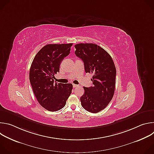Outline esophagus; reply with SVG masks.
Returning <instances> with one entry per match:
<instances>
[{"mask_svg": "<svg viewBox=\"0 0 154 154\" xmlns=\"http://www.w3.org/2000/svg\"><path fill=\"white\" fill-rule=\"evenodd\" d=\"M77 86H79V85H76V84H73V87H74V88H76V87H77Z\"/></svg>", "mask_w": 154, "mask_h": 154, "instance_id": "esophagus-1", "label": "esophagus"}]
</instances>
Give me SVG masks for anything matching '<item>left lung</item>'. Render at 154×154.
Returning a JSON list of instances; mask_svg holds the SVG:
<instances>
[{"mask_svg": "<svg viewBox=\"0 0 154 154\" xmlns=\"http://www.w3.org/2000/svg\"><path fill=\"white\" fill-rule=\"evenodd\" d=\"M75 54L84 63L86 73L93 74V86L83 87L80 97L82 107L96 113L103 109L112 99L116 83V70L113 60L103 48L93 43H80L74 46Z\"/></svg>", "mask_w": 154, "mask_h": 154, "instance_id": "obj_1", "label": "left lung"}]
</instances>
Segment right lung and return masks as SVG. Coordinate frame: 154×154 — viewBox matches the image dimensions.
I'll use <instances>...</instances> for the list:
<instances>
[{
  "label": "right lung",
  "instance_id": "add662e5",
  "mask_svg": "<svg viewBox=\"0 0 154 154\" xmlns=\"http://www.w3.org/2000/svg\"><path fill=\"white\" fill-rule=\"evenodd\" d=\"M72 45H47L36 54L31 64L29 79L33 91L39 103L48 111L63 108L72 93L71 83H57L54 80L61 61L70 54Z\"/></svg>",
  "mask_w": 154,
  "mask_h": 154
}]
</instances>
